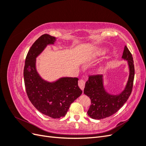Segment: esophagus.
Instances as JSON below:
<instances>
[{
  "instance_id": "34e87169",
  "label": "esophagus",
  "mask_w": 146,
  "mask_h": 146,
  "mask_svg": "<svg viewBox=\"0 0 146 146\" xmlns=\"http://www.w3.org/2000/svg\"><path fill=\"white\" fill-rule=\"evenodd\" d=\"M85 80H83V79H81V80L78 81V86L81 88V90H84V88H85Z\"/></svg>"
}]
</instances>
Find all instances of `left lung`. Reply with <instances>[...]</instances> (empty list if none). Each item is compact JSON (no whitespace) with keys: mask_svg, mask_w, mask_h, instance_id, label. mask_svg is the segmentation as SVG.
Listing matches in <instances>:
<instances>
[{"mask_svg":"<svg viewBox=\"0 0 146 146\" xmlns=\"http://www.w3.org/2000/svg\"><path fill=\"white\" fill-rule=\"evenodd\" d=\"M122 58L128 61L130 74L125 89L121 94L111 95L105 90L102 75L89 76L84 88V94L91 99V104L87 112L90 117L102 119L111 116L122 107L130 97L133 85L135 67L132 55L126 46Z\"/></svg>","mask_w":146,"mask_h":146,"instance_id":"left-lung-1","label":"left lung"}]
</instances>
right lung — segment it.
Here are the masks:
<instances>
[{"instance_id":"obj_1","label":"right lung","mask_w":146,"mask_h":146,"mask_svg":"<svg viewBox=\"0 0 146 146\" xmlns=\"http://www.w3.org/2000/svg\"><path fill=\"white\" fill-rule=\"evenodd\" d=\"M55 40V37L44 34L33 44L25 58L24 78L26 92L34 107L44 115L58 119L66 115L70 104L82 94V91L78 86V78L63 77L50 83L38 74L36 58Z\"/></svg>"}]
</instances>
